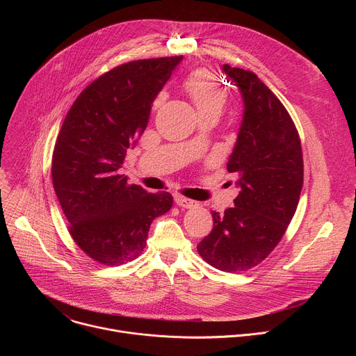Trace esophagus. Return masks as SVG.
I'll use <instances>...</instances> for the list:
<instances>
[{
    "label": "esophagus",
    "mask_w": 356,
    "mask_h": 356,
    "mask_svg": "<svg viewBox=\"0 0 356 356\" xmlns=\"http://www.w3.org/2000/svg\"><path fill=\"white\" fill-rule=\"evenodd\" d=\"M175 201L176 204L181 209H193V207H197V201L194 200H190V198H186L183 195H176L175 197Z\"/></svg>",
    "instance_id": "esophagus-1"
}]
</instances>
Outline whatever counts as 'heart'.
Wrapping results in <instances>:
<instances>
[{
  "instance_id": "b5f03b06",
  "label": "heart",
  "mask_w": 356,
  "mask_h": 356,
  "mask_svg": "<svg viewBox=\"0 0 356 356\" xmlns=\"http://www.w3.org/2000/svg\"><path fill=\"white\" fill-rule=\"evenodd\" d=\"M183 86L194 103L198 114L207 111L221 113L227 101V90L216 77V74L207 70H195L187 76ZM162 101L163 94L158 97L155 106H161Z\"/></svg>"
}]
</instances>
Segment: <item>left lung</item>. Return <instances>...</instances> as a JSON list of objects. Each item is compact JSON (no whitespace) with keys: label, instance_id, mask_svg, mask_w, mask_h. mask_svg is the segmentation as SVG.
I'll return each instance as SVG.
<instances>
[{"label":"left lung","instance_id":"obj_1","mask_svg":"<svg viewBox=\"0 0 356 356\" xmlns=\"http://www.w3.org/2000/svg\"><path fill=\"white\" fill-rule=\"evenodd\" d=\"M243 98V118L227 163L239 194L197 245L216 269L236 273L265 261L283 238L302 188V154L296 125L280 99L258 76L224 65Z\"/></svg>","mask_w":356,"mask_h":356}]
</instances>
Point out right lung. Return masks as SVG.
I'll use <instances>...</instances> for the list:
<instances>
[{
  "label": "right lung",
  "instance_id": "obj_1",
  "mask_svg": "<svg viewBox=\"0 0 356 356\" xmlns=\"http://www.w3.org/2000/svg\"><path fill=\"white\" fill-rule=\"evenodd\" d=\"M181 59L114 67L80 92L62 124L52 156L54 187L73 241L98 264L115 266L138 258L152 221L172 209L170 193L128 184L120 169Z\"/></svg>",
  "mask_w": 356,
  "mask_h": 356
}]
</instances>
